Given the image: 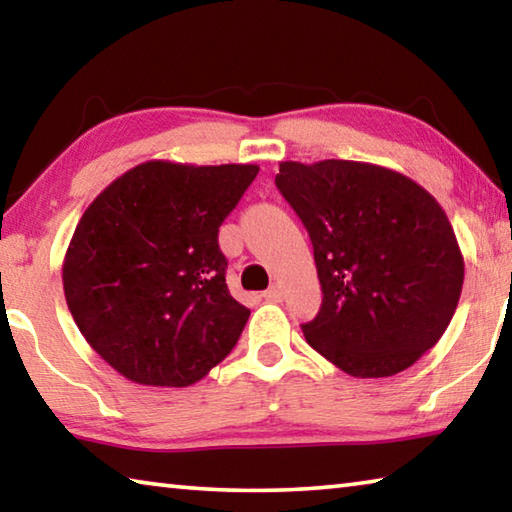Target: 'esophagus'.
Wrapping results in <instances>:
<instances>
[{"instance_id":"obj_1","label":"esophagus","mask_w":512,"mask_h":512,"mask_svg":"<svg viewBox=\"0 0 512 512\" xmlns=\"http://www.w3.org/2000/svg\"><path fill=\"white\" fill-rule=\"evenodd\" d=\"M264 300H268V302H280V300H282V287H280V284H273L271 289H266V291H264Z\"/></svg>"}]
</instances>
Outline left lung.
I'll use <instances>...</instances> for the list:
<instances>
[{
  "instance_id": "left-lung-1",
  "label": "left lung",
  "mask_w": 512,
  "mask_h": 512,
  "mask_svg": "<svg viewBox=\"0 0 512 512\" xmlns=\"http://www.w3.org/2000/svg\"><path fill=\"white\" fill-rule=\"evenodd\" d=\"M275 185L305 223L323 305L307 343L359 379L393 377L440 341L465 264L427 189L370 162H280Z\"/></svg>"
}]
</instances>
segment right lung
<instances>
[{
    "label": "right lung",
    "instance_id": "add662e5",
    "mask_svg": "<svg viewBox=\"0 0 512 512\" xmlns=\"http://www.w3.org/2000/svg\"><path fill=\"white\" fill-rule=\"evenodd\" d=\"M257 171L149 160L83 212L63 259L65 300L119 375L185 388L235 348L250 309L225 284L219 228Z\"/></svg>",
    "mask_w": 512,
    "mask_h": 512
}]
</instances>
